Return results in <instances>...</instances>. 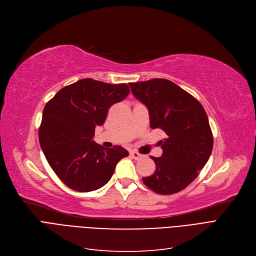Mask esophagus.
<instances>
[{"label":"esophagus","mask_w":256,"mask_h":256,"mask_svg":"<svg viewBox=\"0 0 256 256\" xmlns=\"http://www.w3.org/2000/svg\"><path fill=\"white\" fill-rule=\"evenodd\" d=\"M130 156H131L132 158H134V160H140V158H142L144 155L140 154V153H138V151L133 150V151L130 152Z\"/></svg>","instance_id":"obj_1"}]
</instances>
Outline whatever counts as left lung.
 Here are the masks:
<instances>
[{"label":"left lung","mask_w":256,"mask_h":256,"mask_svg":"<svg viewBox=\"0 0 256 256\" xmlns=\"http://www.w3.org/2000/svg\"><path fill=\"white\" fill-rule=\"evenodd\" d=\"M133 96L148 108L150 126L162 129V155L153 157L155 172L144 184L160 194L186 188L212 154L214 138L208 114L198 100L174 82L152 79L129 83Z\"/></svg>","instance_id":"obj_1"}]
</instances>
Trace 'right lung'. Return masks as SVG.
I'll return each mask as SVG.
<instances>
[{
    "label": "right lung",
    "mask_w": 256,
    "mask_h": 256,
    "mask_svg": "<svg viewBox=\"0 0 256 256\" xmlns=\"http://www.w3.org/2000/svg\"><path fill=\"white\" fill-rule=\"evenodd\" d=\"M126 83L81 79L60 90L42 112L40 144L58 178L77 192L96 190L110 180L116 164L129 155L120 146L106 149L94 142L108 109L124 100Z\"/></svg>",
    "instance_id": "add662e5"
}]
</instances>
